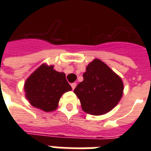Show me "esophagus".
Instances as JSON below:
<instances>
[{"label": "esophagus", "instance_id": "1", "mask_svg": "<svg viewBox=\"0 0 151 151\" xmlns=\"http://www.w3.org/2000/svg\"><path fill=\"white\" fill-rule=\"evenodd\" d=\"M76 86H77V83H76V82H73V83L71 84V87H72L73 90H74V89H75Z\"/></svg>", "mask_w": 151, "mask_h": 151}]
</instances>
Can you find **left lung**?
I'll list each match as a JSON object with an SVG mask.
<instances>
[{
	"label": "left lung",
	"instance_id": "1",
	"mask_svg": "<svg viewBox=\"0 0 151 151\" xmlns=\"http://www.w3.org/2000/svg\"><path fill=\"white\" fill-rule=\"evenodd\" d=\"M123 82L99 59L94 60L83 73V81L74 89L83 111L99 116L111 111L123 95Z\"/></svg>",
	"mask_w": 151,
	"mask_h": 151
}]
</instances>
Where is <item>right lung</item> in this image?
I'll return each instance as SVG.
<instances>
[{
  "label": "right lung",
  "instance_id": "obj_1",
  "mask_svg": "<svg viewBox=\"0 0 151 151\" xmlns=\"http://www.w3.org/2000/svg\"><path fill=\"white\" fill-rule=\"evenodd\" d=\"M24 90L33 107L52 111L56 109L61 95L72 88L64 73L54 70L52 65H42L26 81Z\"/></svg>",
  "mask_w": 151,
  "mask_h": 151
}]
</instances>
